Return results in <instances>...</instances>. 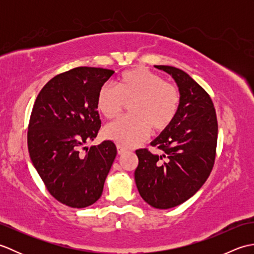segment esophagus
I'll use <instances>...</instances> for the list:
<instances>
[{"label": "esophagus", "mask_w": 254, "mask_h": 254, "mask_svg": "<svg viewBox=\"0 0 254 254\" xmlns=\"http://www.w3.org/2000/svg\"><path fill=\"white\" fill-rule=\"evenodd\" d=\"M117 148H118V153L119 154H123V153H126L127 150V148H126L124 146H121V145H118Z\"/></svg>", "instance_id": "1"}]
</instances>
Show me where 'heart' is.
<instances>
[{"mask_svg": "<svg viewBox=\"0 0 254 254\" xmlns=\"http://www.w3.org/2000/svg\"><path fill=\"white\" fill-rule=\"evenodd\" d=\"M126 102L130 115L121 117L105 127V134L124 147L147 138L150 132L168 127L179 110L180 93L174 84L164 82L159 75L137 67L123 73L115 87L105 85L97 96V109L107 119L120 113Z\"/></svg>", "mask_w": 254, "mask_h": 254, "instance_id": "heart-1", "label": "heart"}]
</instances>
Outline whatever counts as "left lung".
<instances>
[{
    "instance_id": "1",
    "label": "left lung",
    "mask_w": 254,
    "mask_h": 254,
    "mask_svg": "<svg viewBox=\"0 0 254 254\" xmlns=\"http://www.w3.org/2000/svg\"><path fill=\"white\" fill-rule=\"evenodd\" d=\"M155 67L175 79L180 106L175 120L150 143L163 154L147 148L135 152L134 178L145 202L167 209L186 202L207 180L216 156L218 124L209 95L190 75L174 66Z\"/></svg>"
}]
</instances>
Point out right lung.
I'll list each match as a JSON object with an SVG mask.
<instances>
[{
	"instance_id": "right-lung-1",
	"label": "right lung",
	"mask_w": 254,
	"mask_h": 254,
	"mask_svg": "<svg viewBox=\"0 0 254 254\" xmlns=\"http://www.w3.org/2000/svg\"><path fill=\"white\" fill-rule=\"evenodd\" d=\"M113 73L82 66L59 74L44 86L32 108L27 133L32 165L51 195L69 207L98 201L117 156L111 141L84 147L101 127L97 96Z\"/></svg>"
}]
</instances>
